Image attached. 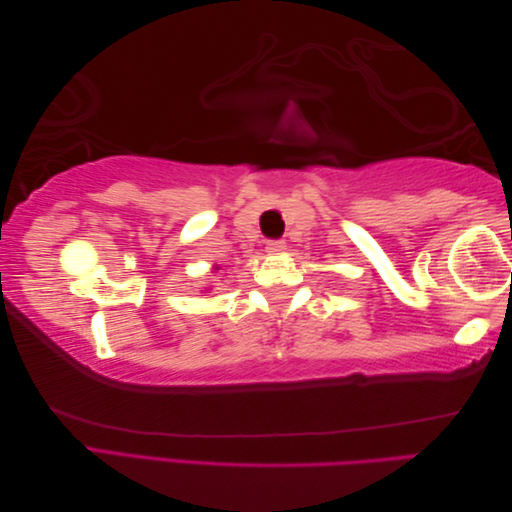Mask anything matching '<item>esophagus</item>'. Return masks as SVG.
<instances>
[{
  "label": "esophagus",
  "instance_id": "1",
  "mask_svg": "<svg viewBox=\"0 0 512 512\" xmlns=\"http://www.w3.org/2000/svg\"><path fill=\"white\" fill-rule=\"evenodd\" d=\"M266 250L268 253H281V250H286V242L284 239H270L266 244Z\"/></svg>",
  "mask_w": 512,
  "mask_h": 512
}]
</instances>
